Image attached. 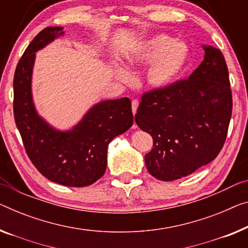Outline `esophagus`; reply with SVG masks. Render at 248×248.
<instances>
[{"label": "esophagus", "instance_id": "obj_1", "mask_svg": "<svg viewBox=\"0 0 248 248\" xmlns=\"http://www.w3.org/2000/svg\"><path fill=\"white\" fill-rule=\"evenodd\" d=\"M138 106H139V101L138 100H132L131 101V108H132V113L134 114H136V112H137V108H138Z\"/></svg>", "mask_w": 248, "mask_h": 248}]
</instances>
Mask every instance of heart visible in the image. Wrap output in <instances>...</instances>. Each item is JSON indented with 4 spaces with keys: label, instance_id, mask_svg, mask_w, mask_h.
I'll return each mask as SVG.
<instances>
[{
    "label": "heart",
    "instance_id": "heart-1",
    "mask_svg": "<svg viewBox=\"0 0 248 248\" xmlns=\"http://www.w3.org/2000/svg\"><path fill=\"white\" fill-rule=\"evenodd\" d=\"M189 59L190 51L186 43L161 34L148 40L129 55L128 61L132 65H147L156 62L147 73V81L155 89L166 90L182 78ZM117 76L124 81L130 79V73L123 68L117 69Z\"/></svg>",
    "mask_w": 248,
    "mask_h": 248
}]
</instances>
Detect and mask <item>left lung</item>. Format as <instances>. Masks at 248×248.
I'll return each instance as SVG.
<instances>
[{
    "label": "left lung",
    "mask_w": 248,
    "mask_h": 248,
    "mask_svg": "<svg viewBox=\"0 0 248 248\" xmlns=\"http://www.w3.org/2000/svg\"><path fill=\"white\" fill-rule=\"evenodd\" d=\"M204 60L188 79L166 90L145 92L135 120L154 139L145 155L148 171L171 182L218 156L230 125L232 99L223 53L202 46Z\"/></svg>",
    "instance_id": "left-lung-1"
}]
</instances>
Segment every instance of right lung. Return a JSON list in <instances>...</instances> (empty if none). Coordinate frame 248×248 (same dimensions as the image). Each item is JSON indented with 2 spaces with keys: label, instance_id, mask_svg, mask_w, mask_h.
Masks as SVG:
<instances>
[{
  "label": "right lung",
  "instance_id": "1",
  "mask_svg": "<svg viewBox=\"0 0 248 248\" xmlns=\"http://www.w3.org/2000/svg\"><path fill=\"white\" fill-rule=\"evenodd\" d=\"M62 30H42L18 61L13 80L14 119L30 160L46 178L68 187H86L103 176L110 141L131 127L134 116L129 98L97 103L68 131L57 130L39 116L31 91L35 52L63 35Z\"/></svg>",
  "mask_w": 248,
  "mask_h": 248
}]
</instances>
